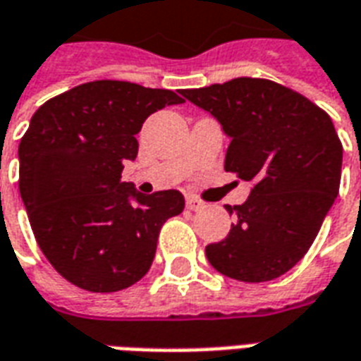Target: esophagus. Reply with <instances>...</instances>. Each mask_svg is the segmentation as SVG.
<instances>
[{
	"instance_id": "1",
	"label": "esophagus",
	"mask_w": 361,
	"mask_h": 361,
	"mask_svg": "<svg viewBox=\"0 0 361 361\" xmlns=\"http://www.w3.org/2000/svg\"><path fill=\"white\" fill-rule=\"evenodd\" d=\"M185 204H188L189 211H203L204 209V203L201 199H197V197H189L188 201H185Z\"/></svg>"
}]
</instances>
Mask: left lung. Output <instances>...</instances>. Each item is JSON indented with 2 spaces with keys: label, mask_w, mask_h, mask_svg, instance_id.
Here are the masks:
<instances>
[{
  "label": "left lung",
  "mask_w": 361,
  "mask_h": 361,
  "mask_svg": "<svg viewBox=\"0 0 361 361\" xmlns=\"http://www.w3.org/2000/svg\"><path fill=\"white\" fill-rule=\"evenodd\" d=\"M181 94L211 111L230 135L224 170L253 181L228 207L235 224L207 259L228 279L269 282L307 253L338 195L342 142L323 108L284 85L238 77Z\"/></svg>",
  "instance_id": "8db88e82"
}]
</instances>
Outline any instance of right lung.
Returning <instances> with one entry per match:
<instances>
[{"instance_id":"right-lung-1","label":"right lung","mask_w":361,"mask_h":361,"mask_svg":"<svg viewBox=\"0 0 361 361\" xmlns=\"http://www.w3.org/2000/svg\"><path fill=\"white\" fill-rule=\"evenodd\" d=\"M183 98L127 81H90L54 96L19 142V191L51 267L75 286L110 294L149 272L160 228L185 199L141 195L121 181L145 119Z\"/></svg>"}]
</instances>
